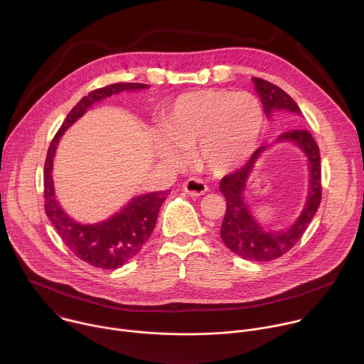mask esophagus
<instances>
[{
    "label": "esophagus",
    "mask_w": 364,
    "mask_h": 364,
    "mask_svg": "<svg viewBox=\"0 0 364 364\" xmlns=\"http://www.w3.org/2000/svg\"><path fill=\"white\" fill-rule=\"evenodd\" d=\"M183 190H184L187 194L193 196V197H198V196L205 194V191H207V184H205L203 180H200V178H190V180H187V181L183 184Z\"/></svg>",
    "instance_id": "obj_1"
}]
</instances>
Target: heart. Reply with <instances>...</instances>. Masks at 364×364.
<instances>
[{
    "label": "heart",
    "instance_id": "heart-1",
    "mask_svg": "<svg viewBox=\"0 0 364 364\" xmlns=\"http://www.w3.org/2000/svg\"><path fill=\"white\" fill-rule=\"evenodd\" d=\"M264 117L250 93L200 90L181 96L159 138L161 157L181 164L196 146L198 164L213 173H226L253 152L262 131Z\"/></svg>",
    "mask_w": 364,
    "mask_h": 364
}]
</instances>
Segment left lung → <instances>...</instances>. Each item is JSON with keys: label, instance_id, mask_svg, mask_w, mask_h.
I'll use <instances>...</instances> for the list:
<instances>
[{"label": "left lung", "instance_id": "obj_1", "mask_svg": "<svg viewBox=\"0 0 364 364\" xmlns=\"http://www.w3.org/2000/svg\"><path fill=\"white\" fill-rule=\"evenodd\" d=\"M252 80L259 97H261L267 117L279 114L287 118L289 124H299V117L302 115L301 109L287 92L261 77H253ZM275 142H292L298 145L306 155L309 164V191L306 203L292 226L282 232H269L264 229L255 220L245 201L243 194L247 178L255 163L267 146L257 148L243 167L225 176L219 186L226 198V215L222 223L220 237L232 252L255 262L272 261L292 249L302 237L321 203L320 148L313 135L305 128H294L282 132Z\"/></svg>", "mask_w": 364, "mask_h": 364}]
</instances>
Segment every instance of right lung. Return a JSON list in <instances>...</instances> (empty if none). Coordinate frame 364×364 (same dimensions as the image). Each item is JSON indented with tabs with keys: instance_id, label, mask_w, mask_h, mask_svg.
<instances>
[{
	"instance_id": "1",
	"label": "right lung",
	"mask_w": 364,
	"mask_h": 364,
	"mask_svg": "<svg viewBox=\"0 0 364 364\" xmlns=\"http://www.w3.org/2000/svg\"><path fill=\"white\" fill-rule=\"evenodd\" d=\"M144 83H114L92 90L83 96L69 112L60 129L51 141L44 163V210L53 223L63 243L80 259V261L102 269H117L134 257L149 239L160 207L168 196V190L148 193L134 197L121 212L105 222L95 225H80L63 212L55 197L53 159L58 144L65 131L76 122L97 100L124 90L146 89Z\"/></svg>"
}]
</instances>
